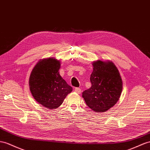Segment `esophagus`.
Masks as SVG:
<instances>
[{"instance_id": "obj_1", "label": "esophagus", "mask_w": 150, "mask_h": 150, "mask_svg": "<svg viewBox=\"0 0 150 150\" xmlns=\"http://www.w3.org/2000/svg\"><path fill=\"white\" fill-rule=\"evenodd\" d=\"M74 91L76 93H77V94H80V93H81V89H80V88H79V87L75 88Z\"/></svg>"}]
</instances>
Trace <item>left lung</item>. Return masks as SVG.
<instances>
[{
	"label": "left lung",
	"mask_w": 150,
	"mask_h": 150,
	"mask_svg": "<svg viewBox=\"0 0 150 150\" xmlns=\"http://www.w3.org/2000/svg\"><path fill=\"white\" fill-rule=\"evenodd\" d=\"M91 87L82 93L87 105L96 112H105L116 104L122 91V80L112 61L98 60L93 63Z\"/></svg>",
	"instance_id": "8db88e82"
}]
</instances>
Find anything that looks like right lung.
Returning <instances> with one entry per match:
<instances>
[{
    "label": "right lung",
    "instance_id": "right-lung-1",
    "mask_svg": "<svg viewBox=\"0 0 150 150\" xmlns=\"http://www.w3.org/2000/svg\"><path fill=\"white\" fill-rule=\"evenodd\" d=\"M60 67L59 60L49 57L38 61L30 74V92L35 101L46 108H58L73 90L59 75Z\"/></svg>",
    "mask_w": 150,
    "mask_h": 150
}]
</instances>
